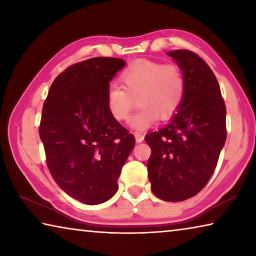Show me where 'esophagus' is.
I'll use <instances>...</instances> for the list:
<instances>
[{
    "mask_svg": "<svg viewBox=\"0 0 256 256\" xmlns=\"http://www.w3.org/2000/svg\"><path fill=\"white\" fill-rule=\"evenodd\" d=\"M134 138H136V141L138 144H140V142L144 140V136L141 132H134Z\"/></svg>",
    "mask_w": 256,
    "mask_h": 256,
    "instance_id": "34e87169",
    "label": "esophagus"
}]
</instances>
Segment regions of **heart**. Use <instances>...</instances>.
<instances>
[{"label":"heart","mask_w":256,"mask_h":256,"mask_svg":"<svg viewBox=\"0 0 256 256\" xmlns=\"http://www.w3.org/2000/svg\"><path fill=\"white\" fill-rule=\"evenodd\" d=\"M120 86H110L105 97L112 118L124 122L138 105L141 110L131 120L136 130L149 128L157 118L166 120L178 112L184 100L186 79L176 64L138 60L120 76Z\"/></svg>","instance_id":"1"}]
</instances>
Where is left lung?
<instances>
[{
	"label": "left lung",
	"instance_id": "1",
	"mask_svg": "<svg viewBox=\"0 0 256 256\" xmlns=\"http://www.w3.org/2000/svg\"><path fill=\"white\" fill-rule=\"evenodd\" d=\"M186 79L184 100L170 122L146 136L151 148V190L164 201L180 202L200 192L211 178L227 136L226 105L218 80L198 54L168 52Z\"/></svg>",
	"mask_w": 256,
	"mask_h": 256
}]
</instances>
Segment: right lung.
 Returning a JSON list of instances; mask_svg holds the SVG:
<instances>
[{"instance_id": "obj_1", "label": "right lung", "mask_w": 256, "mask_h": 256, "mask_svg": "<svg viewBox=\"0 0 256 256\" xmlns=\"http://www.w3.org/2000/svg\"><path fill=\"white\" fill-rule=\"evenodd\" d=\"M124 66L114 58L73 64L52 84L42 107L40 136L48 170L64 192L86 204L114 196L136 144L105 102L110 80Z\"/></svg>"}]
</instances>
